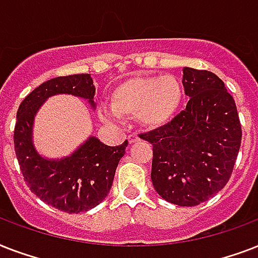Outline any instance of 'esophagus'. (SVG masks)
<instances>
[{
  "instance_id": "esophagus-1",
  "label": "esophagus",
  "mask_w": 258,
  "mask_h": 258,
  "mask_svg": "<svg viewBox=\"0 0 258 258\" xmlns=\"http://www.w3.org/2000/svg\"><path fill=\"white\" fill-rule=\"evenodd\" d=\"M127 139H128L130 145H133V143H137V142L141 141V138L138 137L137 134H131V135H128V138H127Z\"/></svg>"
}]
</instances>
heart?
Masks as SVG:
<instances>
[{"mask_svg":"<svg viewBox=\"0 0 258 258\" xmlns=\"http://www.w3.org/2000/svg\"><path fill=\"white\" fill-rule=\"evenodd\" d=\"M184 91L175 76H135L113 87L109 108L119 117H135L142 127L158 130L175 117ZM101 119L109 120L107 112Z\"/></svg>","mask_w":258,"mask_h":258,"instance_id":"1","label":"heart"}]
</instances>
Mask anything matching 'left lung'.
Returning <instances> with one entry per match:
<instances>
[{
  "label": "left lung",
  "instance_id": "obj_1",
  "mask_svg": "<svg viewBox=\"0 0 258 258\" xmlns=\"http://www.w3.org/2000/svg\"><path fill=\"white\" fill-rule=\"evenodd\" d=\"M182 83L186 108L141 138L153 145L151 180L158 194L178 206H196L228 183L242 131L234 99L217 75L184 67Z\"/></svg>",
  "mask_w": 258,
  "mask_h": 258
}]
</instances>
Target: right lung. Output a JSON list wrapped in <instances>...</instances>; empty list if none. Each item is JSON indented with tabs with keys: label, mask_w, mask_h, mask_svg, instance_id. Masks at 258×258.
<instances>
[{
	"label": "right lung",
	"mask_w": 258,
	"mask_h": 258,
	"mask_svg": "<svg viewBox=\"0 0 258 258\" xmlns=\"http://www.w3.org/2000/svg\"><path fill=\"white\" fill-rule=\"evenodd\" d=\"M95 89L91 74L50 79L33 89L17 111L14 150L28 187L42 202L70 214L87 212L105 200L128 142L111 147L89 137L68 157L50 159L34 146V117L46 99L61 93L82 97L95 109Z\"/></svg>",
	"instance_id": "right-lung-1"
}]
</instances>
